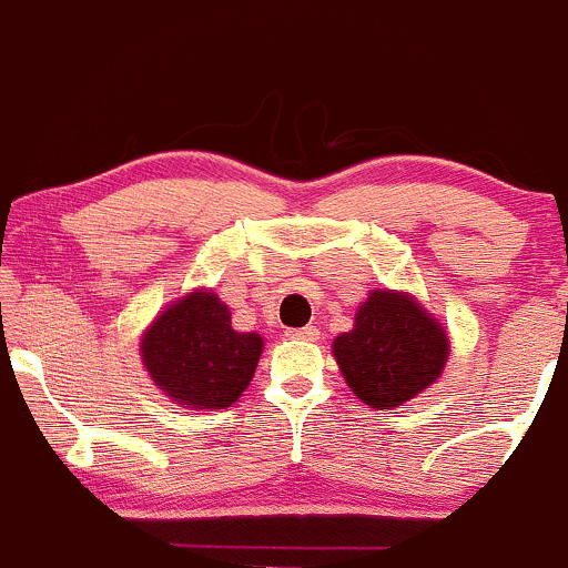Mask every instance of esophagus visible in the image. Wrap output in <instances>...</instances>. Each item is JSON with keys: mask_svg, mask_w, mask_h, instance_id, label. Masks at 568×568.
I'll return each mask as SVG.
<instances>
[{"mask_svg": "<svg viewBox=\"0 0 568 568\" xmlns=\"http://www.w3.org/2000/svg\"><path fill=\"white\" fill-rule=\"evenodd\" d=\"M285 336H288V338H304V342H315V338H321V328H317V325H304V328H288V331H285Z\"/></svg>", "mask_w": 568, "mask_h": 568, "instance_id": "1", "label": "esophagus"}]
</instances>
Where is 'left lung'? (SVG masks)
I'll return each mask as SVG.
<instances>
[{
  "mask_svg": "<svg viewBox=\"0 0 568 568\" xmlns=\"http://www.w3.org/2000/svg\"><path fill=\"white\" fill-rule=\"evenodd\" d=\"M334 357L352 393L371 408H395L440 376L448 336L414 298L376 291L355 328L336 336Z\"/></svg>",
  "mask_w": 568,
  "mask_h": 568,
  "instance_id": "obj_1",
  "label": "left lung"
}]
</instances>
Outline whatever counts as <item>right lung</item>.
I'll list each match as a JSON object with an SVG mask.
<instances>
[{
  "instance_id": "1",
  "label": "right lung",
  "mask_w": 568,
  "mask_h": 568,
  "mask_svg": "<svg viewBox=\"0 0 568 568\" xmlns=\"http://www.w3.org/2000/svg\"><path fill=\"white\" fill-rule=\"evenodd\" d=\"M216 293L194 291L146 331L141 357L158 387L186 408H226L243 395L262 357V336L232 328Z\"/></svg>"
}]
</instances>
